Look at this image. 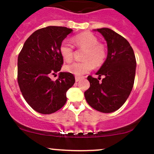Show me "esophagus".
Segmentation results:
<instances>
[{
	"label": "esophagus",
	"mask_w": 154,
	"mask_h": 154,
	"mask_svg": "<svg viewBox=\"0 0 154 154\" xmlns=\"http://www.w3.org/2000/svg\"><path fill=\"white\" fill-rule=\"evenodd\" d=\"M81 77H75V81L76 82H78V81H80V80H81Z\"/></svg>",
	"instance_id": "esophagus-1"
}]
</instances>
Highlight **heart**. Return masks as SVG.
<instances>
[{"label":"heart","mask_w":154,"mask_h":154,"mask_svg":"<svg viewBox=\"0 0 154 154\" xmlns=\"http://www.w3.org/2000/svg\"><path fill=\"white\" fill-rule=\"evenodd\" d=\"M72 42L77 48L85 49L81 63H73L65 66V70L76 76H82L91 71L92 66H100L106 57V48L99 43L98 38L90 32H83L75 35ZM61 57L66 62H70L73 58V46L69 42L64 40L60 46Z\"/></svg>","instance_id":"heart-1"}]
</instances>
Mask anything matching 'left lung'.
<instances>
[{"label":"left lung","instance_id":"8db88e82","mask_svg":"<svg viewBox=\"0 0 154 154\" xmlns=\"http://www.w3.org/2000/svg\"><path fill=\"white\" fill-rule=\"evenodd\" d=\"M106 42L107 57L96 74L104 76L101 82L91 76L87 77L90 87L84 92L90 106L99 112L110 113L119 109L128 98L134 84L136 61L134 51L126 38L112 29H94Z\"/></svg>","mask_w":154,"mask_h":154}]
</instances>
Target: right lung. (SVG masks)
<instances>
[{
    "mask_svg": "<svg viewBox=\"0 0 154 154\" xmlns=\"http://www.w3.org/2000/svg\"><path fill=\"white\" fill-rule=\"evenodd\" d=\"M71 32V29L57 26L38 29L26 40L18 55L21 94L29 106L42 114H51L64 106L66 92L75 83L74 75L68 72H60L56 80L50 77L61 70L63 59L60 46Z\"/></svg>",
    "mask_w": 154,
    "mask_h": 154,
    "instance_id": "1",
    "label": "right lung"
}]
</instances>
